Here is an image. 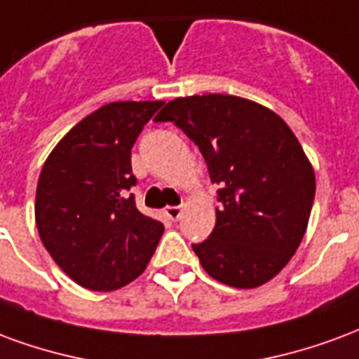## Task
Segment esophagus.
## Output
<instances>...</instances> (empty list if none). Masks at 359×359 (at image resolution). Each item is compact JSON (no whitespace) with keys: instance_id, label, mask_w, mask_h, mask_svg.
Listing matches in <instances>:
<instances>
[{"instance_id":"obj_1","label":"esophagus","mask_w":359,"mask_h":359,"mask_svg":"<svg viewBox=\"0 0 359 359\" xmlns=\"http://www.w3.org/2000/svg\"><path fill=\"white\" fill-rule=\"evenodd\" d=\"M164 212H166V216H168L172 222H177V219L182 218V206H168Z\"/></svg>"}]
</instances>
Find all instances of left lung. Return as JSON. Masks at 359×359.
I'll list each match as a JSON object with an SVG mask.
<instances>
[{
	"label": "left lung",
	"instance_id": "left-lung-1",
	"mask_svg": "<svg viewBox=\"0 0 359 359\" xmlns=\"http://www.w3.org/2000/svg\"><path fill=\"white\" fill-rule=\"evenodd\" d=\"M154 122H174L218 183L216 226L193 245L216 281L255 289L287 266L304 237L316 176L294 133L276 112L243 97H177Z\"/></svg>",
	"mask_w": 359,
	"mask_h": 359
}]
</instances>
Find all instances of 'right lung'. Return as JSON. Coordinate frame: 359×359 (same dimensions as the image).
Here are the masks:
<instances>
[{
    "mask_svg": "<svg viewBox=\"0 0 359 359\" xmlns=\"http://www.w3.org/2000/svg\"><path fill=\"white\" fill-rule=\"evenodd\" d=\"M162 101H118L91 112L47 156L36 189V226L57 266L90 290L140 277L164 226L128 193L132 147Z\"/></svg>",
    "mask_w": 359,
    "mask_h": 359,
    "instance_id": "add662e5",
    "label": "right lung"
}]
</instances>
